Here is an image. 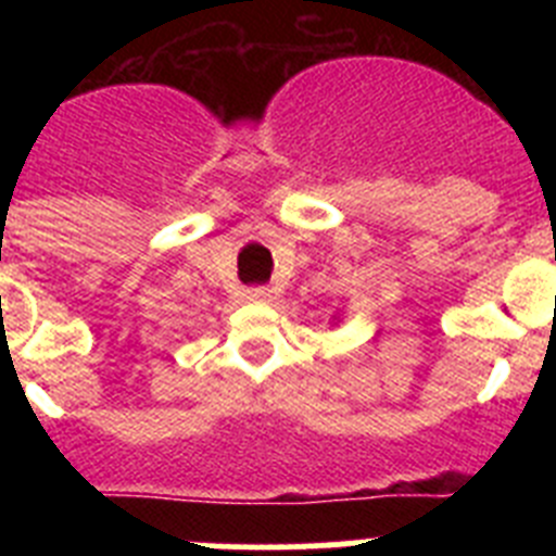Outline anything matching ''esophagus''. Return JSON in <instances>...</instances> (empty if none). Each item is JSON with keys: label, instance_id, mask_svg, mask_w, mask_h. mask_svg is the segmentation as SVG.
<instances>
[{"label": "esophagus", "instance_id": "34e87169", "mask_svg": "<svg viewBox=\"0 0 556 556\" xmlns=\"http://www.w3.org/2000/svg\"><path fill=\"white\" fill-rule=\"evenodd\" d=\"M244 298H248V301H267L269 289L267 287H248L244 289Z\"/></svg>", "mask_w": 556, "mask_h": 556}]
</instances>
